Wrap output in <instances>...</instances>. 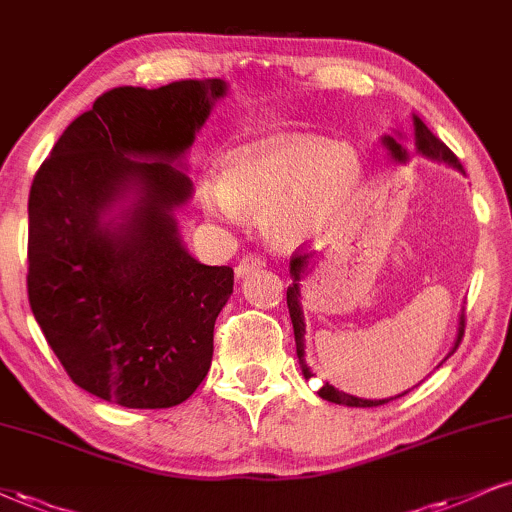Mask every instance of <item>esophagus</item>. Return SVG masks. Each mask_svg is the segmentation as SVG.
Returning <instances> with one entry per match:
<instances>
[{
  "instance_id": "1",
  "label": "esophagus",
  "mask_w": 512,
  "mask_h": 512,
  "mask_svg": "<svg viewBox=\"0 0 512 512\" xmlns=\"http://www.w3.org/2000/svg\"><path fill=\"white\" fill-rule=\"evenodd\" d=\"M263 266H266V258L258 256V254H246V256L239 258L235 273H237V277H244L246 273H251V270L263 268Z\"/></svg>"
}]
</instances>
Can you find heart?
<instances>
[{"mask_svg": "<svg viewBox=\"0 0 512 512\" xmlns=\"http://www.w3.org/2000/svg\"><path fill=\"white\" fill-rule=\"evenodd\" d=\"M363 185V166L351 147L315 135H277L232 151L220 185L199 197L208 216L237 220L239 211L266 216L275 244L318 237L342 220Z\"/></svg>", "mask_w": 512, "mask_h": 512, "instance_id": "heart-1", "label": "heart"}]
</instances>
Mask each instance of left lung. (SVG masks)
Listing matches in <instances>:
<instances>
[{
  "mask_svg": "<svg viewBox=\"0 0 512 512\" xmlns=\"http://www.w3.org/2000/svg\"><path fill=\"white\" fill-rule=\"evenodd\" d=\"M384 142H387V147L391 149V154L396 156L399 161H406V151L401 149V144L394 140V137H384ZM415 147L422 156H430V159H437V161H446L451 163L453 168L463 170L460 166L458 156L453 154V151L446 147L444 142L439 140L437 135H432V130L427 128L425 123L420 121L418 116H415ZM308 263H311V254H306L304 249L294 251L292 261H289V266H292V275L294 280L299 282L301 280V273H304ZM289 285L287 289V306H289V315H292V325H294V339H296V356H299L301 361V368H304V377H311V370L306 368L304 363V334H306V325H304V313H301V304H299V285ZM463 332H465V318H460V334H458V342H456V349L460 344V339H463ZM453 349V351H456ZM451 351V353H453ZM320 396L332 403H342V406H356V408H372V406H382V403H389L394 399H399V396H394V399H382V401H368V399H358V396H351V394H344V391L330 387V384H323V389L318 391Z\"/></svg>",
  "mask_w": 512,
  "mask_h": 512,
  "instance_id": "obj_1",
  "label": "left lung"
}]
</instances>
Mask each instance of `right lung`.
I'll list each match as a JSON object with an SVG mask.
<instances>
[{"instance_id":"add662e5","label":"right lung","mask_w":512,"mask_h":512,"mask_svg":"<svg viewBox=\"0 0 512 512\" xmlns=\"http://www.w3.org/2000/svg\"><path fill=\"white\" fill-rule=\"evenodd\" d=\"M223 94L218 78L113 87L63 130L35 173L30 308L68 377L104 401L178 406L211 368L213 327L235 273L194 261L182 246L173 208L192 182L170 161ZM128 186L141 199L129 223L109 231L103 208Z\"/></svg>"}]
</instances>
